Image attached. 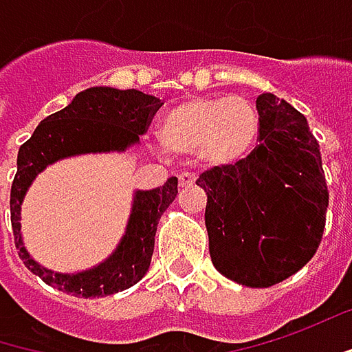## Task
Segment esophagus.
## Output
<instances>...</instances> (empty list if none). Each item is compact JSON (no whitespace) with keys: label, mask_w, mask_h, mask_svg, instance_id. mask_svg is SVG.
<instances>
[{"label":"esophagus","mask_w":352,"mask_h":352,"mask_svg":"<svg viewBox=\"0 0 352 352\" xmlns=\"http://www.w3.org/2000/svg\"><path fill=\"white\" fill-rule=\"evenodd\" d=\"M195 175H191V173H183V175H179V187L181 189H185V187H191V185H195Z\"/></svg>","instance_id":"1"}]
</instances>
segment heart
<instances>
[{
  "label": "heart",
  "mask_w": 352,
  "mask_h": 352,
  "mask_svg": "<svg viewBox=\"0 0 352 352\" xmlns=\"http://www.w3.org/2000/svg\"><path fill=\"white\" fill-rule=\"evenodd\" d=\"M159 139L171 155H199L211 167H235L257 151L261 115L245 97H191L163 115Z\"/></svg>",
  "instance_id": "heart-1"
}]
</instances>
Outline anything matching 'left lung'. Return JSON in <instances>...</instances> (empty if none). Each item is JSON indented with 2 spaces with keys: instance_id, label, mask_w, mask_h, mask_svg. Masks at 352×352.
<instances>
[{
  "instance_id": "left-lung-1",
  "label": "left lung",
  "mask_w": 352,
  "mask_h": 352,
  "mask_svg": "<svg viewBox=\"0 0 352 352\" xmlns=\"http://www.w3.org/2000/svg\"><path fill=\"white\" fill-rule=\"evenodd\" d=\"M257 151L235 167H213L207 193L209 255L245 287H271L300 271L319 249L329 191L317 139L305 115L273 94L257 97Z\"/></svg>"
}]
</instances>
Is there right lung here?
Listing matches in <instances>:
<instances>
[{
	"label": "right lung",
	"mask_w": 352,
	"mask_h": 352,
	"mask_svg": "<svg viewBox=\"0 0 352 352\" xmlns=\"http://www.w3.org/2000/svg\"><path fill=\"white\" fill-rule=\"evenodd\" d=\"M161 107V99L139 89L89 87L79 91L67 107L45 117L19 147L17 173L11 185V227L15 247L25 267L47 285L75 297H107L133 287L145 277L155 247V231L163 211L175 201L177 177L163 187L133 191L131 211L111 255L89 269L59 273L43 267L30 255L21 235V205L32 183L50 165L79 155L125 153L139 145L149 119Z\"/></svg>",
	"instance_id": "add662e5"
}]
</instances>
